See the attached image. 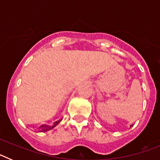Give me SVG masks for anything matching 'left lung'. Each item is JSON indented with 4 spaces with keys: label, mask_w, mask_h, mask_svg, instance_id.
<instances>
[{
    "label": "left lung",
    "mask_w": 160,
    "mask_h": 160,
    "mask_svg": "<svg viewBox=\"0 0 160 160\" xmlns=\"http://www.w3.org/2000/svg\"><path fill=\"white\" fill-rule=\"evenodd\" d=\"M131 127H133V125H131Z\"/></svg>",
    "instance_id": "left-lung-1"
}]
</instances>
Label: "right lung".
<instances>
[{
  "mask_svg": "<svg viewBox=\"0 0 160 160\" xmlns=\"http://www.w3.org/2000/svg\"><path fill=\"white\" fill-rule=\"evenodd\" d=\"M62 119L58 120V121H56V122H53L52 125L43 124V125L40 126V127L38 128V130L36 131V132H46V131H49V130L53 129V128H55V127H56V126H57L58 124L61 122V121H62Z\"/></svg>",
  "mask_w": 160,
  "mask_h": 160,
  "instance_id": "1",
  "label": "right lung"
}]
</instances>
